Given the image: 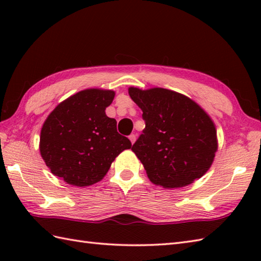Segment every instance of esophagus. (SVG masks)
I'll list each match as a JSON object with an SVG mask.
<instances>
[{
    "label": "esophagus",
    "mask_w": 261,
    "mask_h": 261,
    "mask_svg": "<svg viewBox=\"0 0 261 261\" xmlns=\"http://www.w3.org/2000/svg\"><path fill=\"white\" fill-rule=\"evenodd\" d=\"M129 139H130V141H131V143H132V145H134V143L136 142V139H137V136H136V135H130V136H129Z\"/></svg>",
    "instance_id": "esophagus-1"
}]
</instances>
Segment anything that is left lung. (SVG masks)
I'll return each instance as SVG.
<instances>
[{"label": "left lung", "instance_id": "8db88e82", "mask_svg": "<svg viewBox=\"0 0 261 261\" xmlns=\"http://www.w3.org/2000/svg\"><path fill=\"white\" fill-rule=\"evenodd\" d=\"M129 95L142 110L146 127L132 146L148 178L165 188L184 187L201 178L218 150L213 121L182 94L154 87H129Z\"/></svg>", "mask_w": 261, "mask_h": 261}]
</instances>
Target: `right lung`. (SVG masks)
Returning <instances> with one entry per match:
<instances>
[{"mask_svg":"<svg viewBox=\"0 0 261 261\" xmlns=\"http://www.w3.org/2000/svg\"><path fill=\"white\" fill-rule=\"evenodd\" d=\"M115 93L88 88L59 103L41 127L40 153L51 173L73 186H90L107 175L119 154L131 148L105 114Z\"/></svg>","mask_w":261,"mask_h":261,"instance_id":"add662e5","label":"right lung"}]
</instances>
